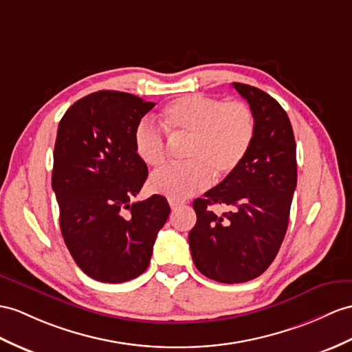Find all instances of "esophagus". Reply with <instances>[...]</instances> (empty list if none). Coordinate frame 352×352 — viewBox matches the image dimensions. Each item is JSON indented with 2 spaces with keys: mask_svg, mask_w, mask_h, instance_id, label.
<instances>
[{
  "mask_svg": "<svg viewBox=\"0 0 352 352\" xmlns=\"http://www.w3.org/2000/svg\"><path fill=\"white\" fill-rule=\"evenodd\" d=\"M168 204H170V208H171V209H177V208H179V206H181V204H182V201H179V200H173V199H170V200H168Z\"/></svg>",
  "mask_w": 352,
  "mask_h": 352,
  "instance_id": "1",
  "label": "esophagus"
}]
</instances>
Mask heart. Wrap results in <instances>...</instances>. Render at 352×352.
<instances>
[{
    "instance_id": "1",
    "label": "heart",
    "mask_w": 352,
    "mask_h": 352,
    "mask_svg": "<svg viewBox=\"0 0 352 352\" xmlns=\"http://www.w3.org/2000/svg\"><path fill=\"white\" fill-rule=\"evenodd\" d=\"M161 125L171 137L186 139L184 166L155 171L152 191L184 200L209 186L212 176L227 177L245 161L256 131L252 109L243 101H222L199 94L171 101ZM134 152L144 164L160 167L166 160V139L160 128L142 122L134 131Z\"/></svg>"
}]
</instances>
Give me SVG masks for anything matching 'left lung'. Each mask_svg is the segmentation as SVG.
Returning <instances> with one entry per match:
<instances>
[{"instance_id":"left-lung-1","label":"left lung","mask_w":352,"mask_h":352,"mask_svg":"<svg viewBox=\"0 0 352 352\" xmlns=\"http://www.w3.org/2000/svg\"><path fill=\"white\" fill-rule=\"evenodd\" d=\"M256 124L245 161L224 181L195 199L191 255L204 276L222 284L255 279L275 260L284 241L297 185L296 140L287 111L264 91L233 82ZM213 204L230 210L217 216Z\"/></svg>"}]
</instances>
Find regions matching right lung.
Here are the masks:
<instances>
[{
    "instance_id": "add662e5",
    "label": "right lung",
    "mask_w": 352,
    "mask_h": 352,
    "mask_svg": "<svg viewBox=\"0 0 352 352\" xmlns=\"http://www.w3.org/2000/svg\"><path fill=\"white\" fill-rule=\"evenodd\" d=\"M153 106L133 94L98 91L76 101L58 125L52 188L59 227L76 264L100 282L140 276L170 215L158 194L131 203L148 179L134 131Z\"/></svg>"
}]
</instances>
